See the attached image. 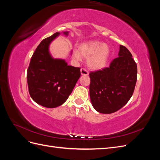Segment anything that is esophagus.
<instances>
[{
  "label": "esophagus",
  "instance_id": "1",
  "mask_svg": "<svg viewBox=\"0 0 160 160\" xmlns=\"http://www.w3.org/2000/svg\"><path fill=\"white\" fill-rule=\"evenodd\" d=\"M81 74L82 75H89V72L87 71L84 68H81Z\"/></svg>",
  "mask_w": 160,
  "mask_h": 160
}]
</instances>
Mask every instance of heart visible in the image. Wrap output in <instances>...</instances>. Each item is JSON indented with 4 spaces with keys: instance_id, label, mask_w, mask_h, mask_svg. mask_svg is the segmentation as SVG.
<instances>
[{
    "instance_id": "b5f03b06",
    "label": "heart",
    "mask_w": 160,
    "mask_h": 160,
    "mask_svg": "<svg viewBox=\"0 0 160 160\" xmlns=\"http://www.w3.org/2000/svg\"><path fill=\"white\" fill-rule=\"evenodd\" d=\"M79 51H73V57L81 61L82 57L88 58V67L93 70H100L107 65L111 55L109 47L99 41H91L81 43Z\"/></svg>"
}]
</instances>
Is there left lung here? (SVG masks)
<instances>
[{"mask_svg": "<svg viewBox=\"0 0 160 160\" xmlns=\"http://www.w3.org/2000/svg\"><path fill=\"white\" fill-rule=\"evenodd\" d=\"M137 73L132 55L120 45L118 57L111 61L109 67L89 73V95L94 109L109 114L122 108L133 95Z\"/></svg>", "mask_w": 160, "mask_h": 160, "instance_id": "left-lung-1", "label": "left lung"}]
</instances>
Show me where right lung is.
Instances as JSON below:
<instances>
[{
	"label": "right lung",
	"mask_w": 160,
	"mask_h": 160,
	"mask_svg": "<svg viewBox=\"0 0 160 160\" xmlns=\"http://www.w3.org/2000/svg\"><path fill=\"white\" fill-rule=\"evenodd\" d=\"M69 32H63L68 35ZM60 35L57 32L43 39L31 57L27 70L28 91L34 101L47 108L63 104L81 76L79 67L67 65L64 59H54L49 52L51 42Z\"/></svg>",
	"instance_id": "add662e5"
}]
</instances>
